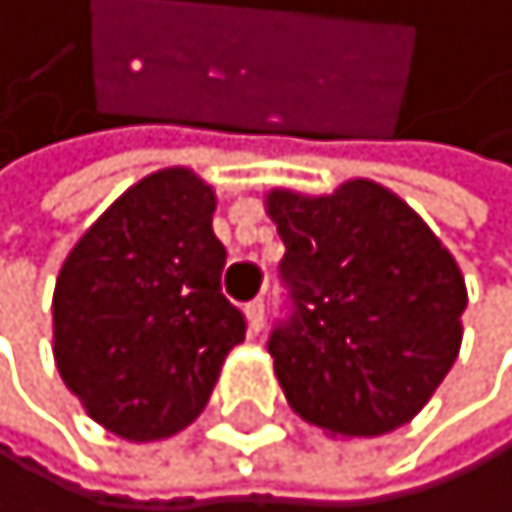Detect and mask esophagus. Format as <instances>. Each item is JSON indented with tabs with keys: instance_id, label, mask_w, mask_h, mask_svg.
Instances as JSON below:
<instances>
[{
	"instance_id": "esophagus-1",
	"label": "esophagus",
	"mask_w": 512,
	"mask_h": 512,
	"mask_svg": "<svg viewBox=\"0 0 512 512\" xmlns=\"http://www.w3.org/2000/svg\"><path fill=\"white\" fill-rule=\"evenodd\" d=\"M263 322H266V302L263 299L246 302V325H249V332H259V329H263Z\"/></svg>"
}]
</instances>
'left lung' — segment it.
<instances>
[{
    "instance_id": "obj_1",
    "label": "left lung",
    "mask_w": 512,
    "mask_h": 512,
    "mask_svg": "<svg viewBox=\"0 0 512 512\" xmlns=\"http://www.w3.org/2000/svg\"><path fill=\"white\" fill-rule=\"evenodd\" d=\"M292 312L269 335L289 408L342 437L418 414L460 352L467 286L447 246L398 193L348 180L329 197L269 190Z\"/></svg>"
}]
</instances>
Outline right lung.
<instances>
[{"instance_id":"add662e5","label":"right lung","mask_w":512,"mask_h":512,"mask_svg":"<svg viewBox=\"0 0 512 512\" xmlns=\"http://www.w3.org/2000/svg\"><path fill=\"white\" fill-rule=\"evenodd\" d=\"M216 193L187 167L137 180L94 220L55 279V365L124 441H160L207 408L246 319L223 296Z\"/></svg>"}]
</instances>
